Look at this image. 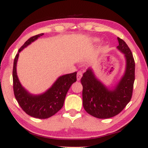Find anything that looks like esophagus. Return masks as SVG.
I'll return each mask as SVG.
<instances>
[{"mask_svg":"<svg viewBox=\"0 0 148 148\" xmlns=\"http://www.w3.org/2000/svg\"><path fill=\"white\" fill-rule=\"evenodd\" d=\"M82 71H78L77 72V81H79L80 79H81V77H82Z\"/></svg>","mask_w":148,"mask_h":148,"instance_id":"34e87169","label":"esophagus"}]
</instances>
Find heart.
Masks as SVG:
<instances>
[{
    "label": "heart",
    "instance_id": "b5f03b06",
    "mask_svg": "<svg viewBox=\"0 0 148 148\" xmlns=\"http://www.w3.org/2000/svg\"><path fill=\"white\" fill-rule=\"evenodd\" d=\"M94 41H95V42L99 41V39H98V38H95V39H94Z\"/></svg>",
    "mask_w": 148,
    "mask_h": 148
}]
</instances>
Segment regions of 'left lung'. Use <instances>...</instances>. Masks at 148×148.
Returning a JSON list of instances; mask_svg holds the SVG:
<instances>
[{"label":"left lung","mask_w":148,"mask_h":148,"mask_svg":"<svg viewBox=\"0 0 148 148\" xmlns=\"http://www.w3.org/2000/svg\"><path fill=\"white\" fill-rule=\"evenodd\" d=\"M117 48L125 54L126 69L114 89H110L95 77L92 69L84 72L81 79L83 86V106L92 116L99 119L110 118L119 114L131 101L135 79V62L131 49L117 37Z\"/></svg>","instance_id":"obj_1"}]
</instances>
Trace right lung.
I'll list each match as a JSON object with an SVG mask.
<instances>
[{
	"label": "right lung",
	"mask_w": 148,
	"mask_h": 148,
	"mask_svg": "<svg viewBox=\"0 0 148 148\" xmlns=\"http://www.w3.org/2000/svg\"><path fill=\"white\" fill-rule=\"evenodd\" d=\"M44 33L32 36L20 47L16 54L13 66V88L15 97L22 110L29 116L38 119H46L56 114L63 106L65 97L72 84L76 82L77 72L60 76L50 88L41 95H34L21 86L16 72L19 52Z\"/></svg>",
	"instance_id": "add662e5"
}]
</instances>
